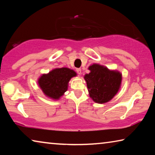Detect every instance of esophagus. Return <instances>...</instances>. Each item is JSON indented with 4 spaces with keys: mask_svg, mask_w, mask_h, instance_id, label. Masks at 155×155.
<instances>
[{
    "mask_svg": "<svg viewBox=\"0 0 155 155\" xmlns=\"http://www.w3.org/2000/svg\"><path fill=\"white\" fill-rule=\"evenodd\" d=\"M76 71H77V72L78 73V74H81V68H77V69H76Z\"/></svg>",
    "mask_w": 155,
    "mask_h": 155,
    "instance_id": "1",
    "label": "esophagus"
}]
</instances>
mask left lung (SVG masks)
I'll return each mask as SVG.
<instances>
[{
	"instance_id": "1",
	"label": "left lung",
	"mask_w": 155,
	"mask_h": 155,
	"mask_svg": "<svg viewBox=\"0 0 155 155\" xmlns=\"http://www.w3.org/2000/svg\"><path fill=\"white\" fill-rule=\"evenodd\" d=\"M90 73L85 75L90 96L98 103H105L118 91L122 81L119 72L111 71L98 64L89 67Z\"/></svg>"
}]
</instances>
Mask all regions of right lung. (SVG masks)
I'll list each match as a JSON object with an SVG mask.
<instances>
[{
    "instance_id": "1",
    "label": "right lung",
    "mask_w": 155,
    "mask_h": 155,
    "mask_svg": "<svg viewBox=\"0 0 155 155\" xmlns=\"http://www.w3.org/2000/svg\"><path fill=\"white\" fill-rule=\"evenodd\" d=\"M76 75L74 70L69 68H57L48 74L41 76L38 83L45 95L57 100L67 91L68 82Z\"/></svg>"
}]
</instances>
